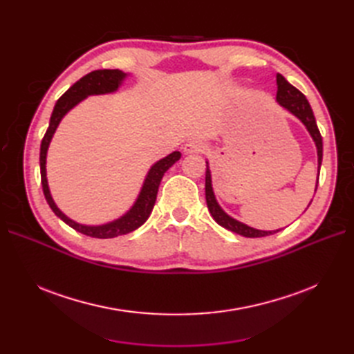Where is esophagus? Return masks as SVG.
Masks as SVG:
<instances>
[{"label":"esophagus","mask_w":354,"mask_h":354,"mask_svg":"<svg viewBox=\"0 0 354 354\" xmlns=\"http://www.w3.org/2000/svg\"><path fill=\"white\" fill-rule=\"evenodd\" d=\"M205 149V145L199 140H190L183 146V153L185 155H195V153H201Z\"/></svg>","instance_id":"1"}]
</instances>
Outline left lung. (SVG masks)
<instances>
[{"instance_id":"obj_1","label":"left lung","mask_w":354,"mask_h":354,"mask_svg":"<svg viewBox=\"0 0 354 354\" xmlns=\"http://www.w3.org/2000/svg\"><path fill=\"white\" fill-rule=\"evenodd\" d=\"M276 84H277V93H276V102L279 103L283 109H286L289 113H292L295 118H298L299 121L303 122V125L307 128L308 134L312 136L313 142L317 149V168L320 169V165H322V155H324V145H322V136L319 133V128L315 120V115L312 108H310V103L306 99V95L298 91L294 85L289 84L281 73L276 75ZM316 189H317V181H316ZM205 198H207V205L211 212L212 218L216 220L221 227L227 229L230 232H234L238 234H242L245 238H263V236H269V234H273L279 230H259L246 226V224L234 220L230 217L229 214L223 211V208L218 205V202L216 199V195H214L212 190V180H211V169L209 164L207 160V173H205ZM312 203V202H310Z\"/></svg>"}]
</instances>
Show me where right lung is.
I'll list each match as a JSON object with an SVG mask.
<instances>
[{
  "instance_id": "1",
  "label": "right lung",
  "mask_w": 354,
  "mask_h": 354,
  "mask_svg": "<svg viewBox=\"0 0 354 354\" xmlns=\"http://www.w3.org/2000/svg\"><path fill=\"white\" fill-rule=\"evenodd\" d=\"M128 77V73L120 71V69H100L94 71L85 75L80 81L75 82L72 87L62 95L57 100L55 109H53L51 118H50V125L47 128V133L41 142V152H39V168H41V183H42V192H44V196L48 202L50 208L56 216L65 221L68 226L75 229L77 232L87 234L91 238H99V239H109L121 236V234H127L136 229H138L142 224L149 218L151 212L153 209L158 189L160 185V180H162L167 169L173 167L177 160L181 158L180 152H173L168 156L159 159L155 162L145 178V183L142 186L140 194H138L134 205L127 211L122 217L116 218L111 223L99 224V226H87V224H81L71 220L68 216L63 214L57 205L55 203L50 194L48 189V181H47V151L50 142L53 138V134L56 133V128L59 127L62 118L65 116L72 108H75L80 102L87 99L88 95H99V94H109L115 93L118 88L121 87L124 80Z\"/></svg>"
}]
</instances>
